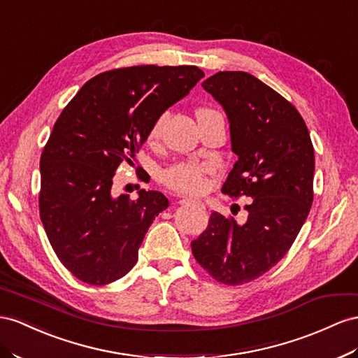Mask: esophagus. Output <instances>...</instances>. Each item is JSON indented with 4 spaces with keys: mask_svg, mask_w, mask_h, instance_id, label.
Instances as JSON below:
<instances>
[{
    "mask_svg": "<svg viewBox=\"0 0 358 358\" xmlns=\"http://www.w3.org/2000/svg\"><path fill=\"white\" fill-rule=\"evenodd\" d=\"M179 203H180V205H196V206H200V208L205 209L203 203H200L197 200H192V199H182V200H179Z\"/></svg>",
    "mask_w": 358,
    "mask_h": 358,
    "instance_id": "esophagus-1",
    "label": "esophagus"
}]
</instances>
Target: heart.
I'll list each match as a JSON object with an SVG mask.
<instances>
[{
	"label": "heart",
	"instance_id": "heart-1",
	"mask_svg": "<svg viewBox=\"0 0 358 358\" xmlns=\"http://www.w3.org/2000/svg\"><path fill=\"white\" fill-rule=\"evenodd\" d=\"M217 113L215 110L209 108H201L197 113L199 115L203 114H212ZM169 114L164 113L159 117L153 122L152 128L148 134V141L149 144H157L161 140L164 124L167 122ZM215 170V166L212 162H203L196 159H187V161H179L176 164H171L170 167L164 169L161 173V180L166 187L170 189H175L178 192H183V194H199L203 189L206 188L208 176L212 175Z\"/></svg>",
	"mask_w": 358,
	"mask_h": 358
}]
</instances>
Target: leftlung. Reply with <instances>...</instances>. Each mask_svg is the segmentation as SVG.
<instances>
[{
    "label": "left lung",
    "mask_w": 358,
    "mask_h": 358,
    "mask_svg": "<svg viewBox=\"0 0 358 358\" xmlns=\"http://www.w3.org/2000/svg\"><path fill=\"white\" fill-rule=\"evenodd\" d=\"M223 105L238 155L221 191L251 197L244 224L212 212L191 243L217 282L238 286L269 271L292 247L313 203L315 150L294 105L247 72H218L201 84Z\"/></svg>",
    "instance_id": "obj_1"
}]
</instances>
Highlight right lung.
<instances>
[{
  "label": "right lung",
  "instance_id": "1",
  "mask_svg": "<svg viewBox=\"0 0 358 358\" xmlns=\"http://www.w3.org/2000/svg\"><path fill=\"white\" fill-rule=\"evenodd\" d=\"M203 76L197 66L102 72L57 119L41 157L38 212L57 257L81 282L108 285L137 264L144 235L169 200L146 189L137 200L114 196L113 176L122 162L134 164L153 122Z\"/></svg>",
  "mask_w": 358,
  "mask_h": 358
}]
</instances>
